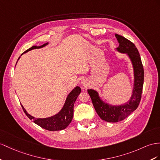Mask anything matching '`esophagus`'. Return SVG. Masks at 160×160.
<instances>
[{"label":"esophagus","mask_w":160,"mask_h":160,"mask_svg":"<svg viewBox=\"0 0 160 160\" xmlns=\"http://www.w3.org/2000/svg\"><path fill=\"white\" fill-rule=\"evenodd\" d=\"M81 84L83 86V87H86V86H87V81L86 80H82L81 81Z\"/></svg>","instance_id":"obj_1"}]
</instances>
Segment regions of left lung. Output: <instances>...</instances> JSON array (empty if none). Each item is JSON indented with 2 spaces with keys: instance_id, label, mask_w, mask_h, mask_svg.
<instances>
[{
  "instance_id": "8db88e82",
  "label": "left lung",
  "mask_w": 160,
  "mask_h": 160,
  "mask_svg": "<svg viewBox=\"0 0 160 160\" xmlns=\"http://www.w3.org/2000/svg\"><path fill=\"white\" fill-rule=\"evenodd\" d=\"M116 37L119 43L116 50L121 53H126L132 64L134 70V87L132 94L127 103L120 105H112L105 103L97 91L88 89V93L91 98L92 104L99 116L103 120L108 122H118L124 120L136 109L141 99L144 69L140 55L136 46L130 40L123 36L116 34Z\"/></svg>"
}]
</instances>
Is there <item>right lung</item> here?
I'll return each mask as SVG.
<instances>
[{
    "label": "right lung",
    "mask_w": 160,
    "mask_h": 160,
    "mask_svg": "<svg viewBox=\"0 0 160 160\" xmlns=\"http://www.w3.org/2000/svg\"><path fill=\"white\" fill-rule=\"evenodd\" d=\"M48 44V42L45 43L41 46H33L31 48H28L24 53L30 51L32 49H36V48H40L46 46ZM22 55H23V53ZM20 57H19V59ZM18 59V60H19ZM18 62V61H17ZM81 92V88L79 87H76L72 91L69 93L68 95L66 100H65V104L63 107L60 110L59 113H57L55 115L46 118H36L34 116H32L29 113H28L26 110L24 109L23 105H22V107L24 113L29 118V119L31 120H33V122L38 125L39 126L42 127V128L46 129L49 131H57V130H61L65 128H66L68 125L70 124L72 119H73V105L77 99L78 96L80 95Z\"/></svg>",
    "instance_id": "add662e5"
}]
</instances>
